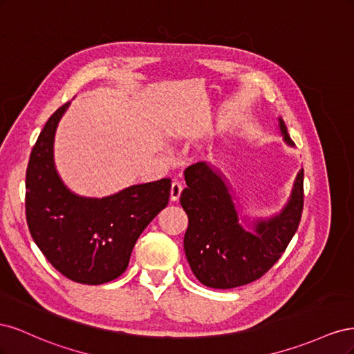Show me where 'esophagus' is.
I'll list each match as a JSON object with an SVG mask.
<instances>
[{"instance_id":"esophagus-1","label":"esophagus","mask_w":354,"mask_h":354,"mask_svg":"<svg viewBox=\"0 0 354 354\" xmlns=\"http://www.w3.org/2000/svg\"><path fill=\"white\" fill-rule=\"evenodd\" d=\"M181 192H183V186H181L180 181H173V185H171V190H169V199L173 202L178 201Z\"/></svg>"}]
</instances>
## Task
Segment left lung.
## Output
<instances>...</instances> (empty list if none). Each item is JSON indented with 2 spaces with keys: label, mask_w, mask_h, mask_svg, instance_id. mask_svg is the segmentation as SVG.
Returning a JSON list of instances; mask_svg holds the SVG:
<instances>
[{
  "label": "left lung",
  "mask_w": 354,
  "mask_h": 354,
  "mask_svg": "<svg viewBox=\"0 0 354 354\" xmlns=\"http://www.w3.org/2000/svg\"><path fill=\"white\" fill-rule=\"evenodd\" d=\"M283 140L294 146L279 118ZM187 187L180 203L189 217L185 252L196 279L209 288L242 286L269 272L281 259L301 220L304 203V169L294 181L291 198L274 217L257 220L254 232L239 224L238 211L218 169L196 162L185 169Z\"/></svg>",
  "instance_id": "left-lung-1"
}]
</instances>
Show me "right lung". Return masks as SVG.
<instances>
[{
	"label": "right lung",
	"instance_id": "1",
	"mask_svg": "<svg viewBox=\"0 0 354 354\" xmlns=\"http://www.w3.org/2000/svg\"><path fill=\"white\" fill-rule=\"evenodd\" d=\"M68 108L69 102L48 118L30 152L26 221L56 270L73 282L100 285L125 272L138 236L168 205L171 180L130 186L102 199L72 194L53 159L56 128Z\"/></svg>",
	"mask_w": 354,
	"mask_h": 354
}]
</instances>
